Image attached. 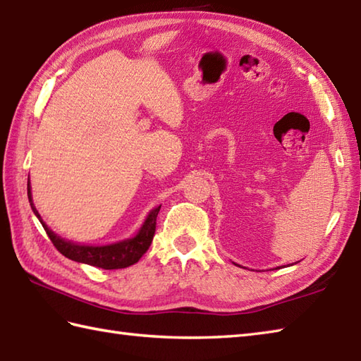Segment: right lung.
<instances>
[{
	"label": "right lung",
	"instance_id": "add662e5",
	"mask_svg": "<svg viewBox=\"0 0 361 361\" xmlns=\"http://www.w3.org/2000/svg\"><path fill=\"white\" fill-rule=\"evenodd\" d=\"M27 198H29L30 208H32L37 219L40 220V224L43 225L46 234H48L51 242L54 243V247H56L68 259L75 260V262H80V264H88L93 267L104 268V270H118V268L130 267L136 264L137 260L144 256V252L150 247L153 235H155L157 217L161 208V206H157L155 209H152L149 212L147 219H145V221L142 224L140 231L136 233V235L116 243L102 245V247H93V245H79L70 240H65L54 231H51L48 225L42 220L40 214H38L37 208L34 206L29 180H27Z\"/></svg>",
	"mask_w": 361,
	"mask_h": 361
}]
</instances>
